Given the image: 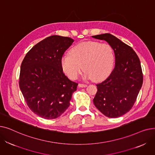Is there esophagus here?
<instances>
[{"label": "esophagus", "mask_w": 155, "mask_h": 155, "mask_svg": "<svg viewBox=\"0 0 155 155\" xmlns=\"http://www.w3.org/2000/svg\"><path fill=\"white\" fill-rule=\"evenodd\" d=\"M78 86V87L82 88V87H87V85H86V84H79Z\"/></svg>", "instance_id": "esophagus-1"}]
</instances>
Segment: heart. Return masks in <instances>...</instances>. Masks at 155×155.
<instances>
[{
  "mask_svg": "<svg viewBox=\"0 0 155 155\" xmlns=\"http://www.w3.org/2000/svg\"><path fill=\"white\" fill-rule=\"evenodd\" d=\"M114 63L111 46L93 41L77 44L61 59V68L71 80H76L84 69L85 78L101 81L109 74Z\"/></svg>",
  "mask_w": 155,
  "mask_h": 155,
  "instance_id": "obj_1",
  "label": "heart"
}]
</instances>
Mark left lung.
<instances>
[{
    "label": "left lung",
    "mask_w": 155,
    "mask_h": 155,
    "mask_svg": "<svg viewBox=\"0 0 155 155\" xmlns=\"http://www.w3.org/2000/svg\"><path fill=\"white\" fill-rule=\"evenodd\" d=\"M92 38L104 40L111 46L116 63L107 78L96 85L97 92L94 104L105 116L120 117L131 109L143 85L140 59L131 46L109 33Z\"/></svg>",
    "instance_id": "8db88e82"
}]
</instances>
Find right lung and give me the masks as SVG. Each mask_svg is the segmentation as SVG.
Returning a JSON list of instances; mask_svg holds the SVG:
<instances>
[{
  "mask_svg": "<svg viewBox=\"0 0 155 155\" xmlns=\"http://www.w3.org/2000/svg\"><path fill=\"white\" fill-rule=\"evenodd\" d=\"M74 40L49 36L28 52L22 62L19 87L29 108L46 119L60 116L70 106L77 83L65 75L61 59Z\"/></svg>",
  "mask_w": 155,
  "mask_h": 155,
  "instance_id": "obj_1",
  "label": "right lung"
}]
</instances>
